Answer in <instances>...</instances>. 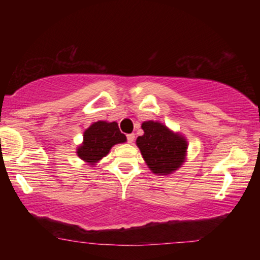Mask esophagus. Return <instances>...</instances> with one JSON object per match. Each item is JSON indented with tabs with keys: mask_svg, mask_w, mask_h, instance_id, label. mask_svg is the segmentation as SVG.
Wrapping results in <instances>:
<instances>
[{
	"mask_svg": "<svg viewBox=\"0 0 260 260\" xmlns=\"http://www.w3.org/2000/svg\"><path fill=\"white\" fill-rule=\"evenodd\" d=\"M134 139H135V135L134 134H128V135H127V141H128V143H133L134 142Z\"/></svg>",
	"mask_w": 260,
	"mask_h": 260,
	"instance_id": "1",
	"label": "esophagus"
}]
</instances>
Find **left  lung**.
<instances>
[{"instance_id": "1", "label": "left lung", "mask_w": 260, "mask_h": 260, "mask_svg": "<svg viewBox=\"0 0 260 260\" xmlns=\"http://www.w3.org/2000/svg\"><path fill=\"white\" fill-rule=\"evenodd\" d=\"M141 128L144 133L136 139V146L153 174L170 175L183 165L188 141L180 132L155 120L143 121Z\"/></svg>"}]
</instances>
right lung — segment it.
Returning <instances> with one entry per match:
<instances>
[{
    "label": "right lung",
    "instance_id": "1",
    "mask_svg": "<svg viewBox=\"0 0 260 260\" xmlns=\"http://www.w3.org/2000/svg\"><path fill=\"white\" fill-rule=\"evenodd\" d=\"M126 135L119 131L116 121L99 120L83 132L82 143L77 147V156L88 165L95 166L108 155L116 144L125 143Z\"/></svg>",
    "mask_w": 260,
    "mask_h": 260
}]
</instances>
